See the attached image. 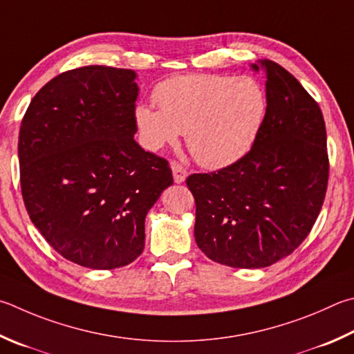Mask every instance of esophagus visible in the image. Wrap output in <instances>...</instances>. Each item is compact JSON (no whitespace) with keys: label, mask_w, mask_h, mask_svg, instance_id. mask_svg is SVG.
<instances>
[{"label":"esophagus","mask_w":354,"mask_h":354,"mask_svg":"<svg viewBox=\"0 0 354 354\" xmlns=\"http://www.w3.org/2000/svg\"><path fill=\"white\" fill-rule=\"evenodd\" d=\"M171 171H173V179H175L176 184H183L187 178V171H185L184 167L178 162H171Z\"/></svg>","instance_id":"34e87169"}]
</instances>
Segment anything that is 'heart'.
Here are the masks:
<instances>
[{
  "label": "heart",
  "mask_w": 354,
  "mask_h": 354,
  "mask_svg": "<svg viewBox=\"0 0 354 354\" xmlns=\"http://www.w3.org/2000/svg\"><path fill=\"white\" fill-rule=\"evenodd\" d=\"M153 99L159 110L134 108L142 145L158 151L185 133L190 153L207 169H224L246 156L268 111L265 89L246 75H175L159 83Z\"/></svg>",
  "instance_id": "obj_1"
}]
</instances>
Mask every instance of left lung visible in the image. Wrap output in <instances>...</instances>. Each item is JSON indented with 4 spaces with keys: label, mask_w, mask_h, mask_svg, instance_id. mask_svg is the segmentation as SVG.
<instances>
[{
    "label": "left lung",
    "mask_w": 354,
    "mask_h": 354,
    "mask_svg": "<svg viewBox=\"0 0 354 354\" xmlns=\"http://www.w3.org/2000/svg\"><path fill=\"white\" fill-rule=\"evenodd\" d=\"M268 111L246 156L214 173L187 178L195 196V241L210 260L257 269L285 259L310 234L328 184L324 115L299 80L271 60Z\"/></svg>",
    "instance_id": "left-lung-1"
}]
</instances>
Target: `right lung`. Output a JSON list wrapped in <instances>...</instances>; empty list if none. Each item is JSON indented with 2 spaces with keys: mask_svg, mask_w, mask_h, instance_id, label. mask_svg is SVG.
Listing matches in <instances>:
<instances>
[{
  "mask_svg": "<svg viewBox=\"0 0 354 354\" xmlns=\"http://www.w3.org/2000/svg\"><path fill=\"white\" fill-rule=\"evenodd\" d=\"M138 74L83 66L48 82L18 136L20 181L34 226L66 260L130 265L145 246V216L173 184L165 159L136 140Z\"/></svg>",
  "mask_w": 354,
  "mask_h": 354,
  "instance_id": "obj_1",
  "label": "right lung"
}]
</instances>
